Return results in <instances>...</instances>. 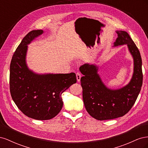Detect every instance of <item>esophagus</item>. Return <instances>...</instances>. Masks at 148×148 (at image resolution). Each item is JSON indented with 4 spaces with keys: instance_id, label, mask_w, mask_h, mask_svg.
Here are the masks:
<instances>
[{
    "instance_id": "obj_1",
    "label": "esophagus",
    "mask_w": 148,
    "mask_h": 148,
    "mask_svg": "<svg viewBox=\"0 0 148 148\" xmlns=\"http://www.w3.org/2000/svg\"><path fill=\"white\" fill-rule=\"evenodd\" d=\"M76 75H77V81L79 82H80V79H81V77H82V76H81V74H80V73H79V72H77V74H76Z\"/></svg>"
}]
</instances>
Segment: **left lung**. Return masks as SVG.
<instances>
[{"mask_svg":"<svg viewBox=\"0 0 148 148\" xmlns=\"http://www.w3.org/2000/svg\"><path fill=\"white\" fill-rule=\"evenodd\" d=\"M114 46L127 44L133 58L134 71L130 83L119 89H110L103 83L95 65L85 64L79 67L84 105L88 114L98 120L114 119L127 114L135 104L143 84L142 60L136 44L129 34L117 31Z\"/></svg>","mask_w":148,"mask_h":148,"instance_id":"8db88e82","label":"left lung"}]
</instances>
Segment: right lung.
<instances>
[{"label":"right lung","mask_w":148,"mask_h":148,"mask_svg":"<svg viewBox=\"0 0 148 148\" xmlns=\"http://www.w3.org/2000/svg\"><path fill=\"white\" fill-rule=\"evenodd\" d=\"M43 33L33 30L26 34L12 56L10 66V91L12 99L27 117L40 120L51 119L60 112L62 94L77 83L75 73L39 75L26 64L28 44Z\"/></svg>","instance_id":"add662e5"}]
</instances>
